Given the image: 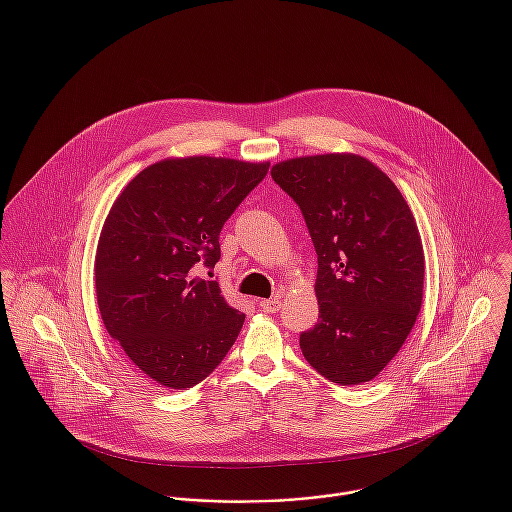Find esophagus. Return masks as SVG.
I'll return each mask as SVG.
<instances>
[{
	"instance_id": "esophagus-1",
	"label": "esophagus",
	"mask_w": 512,
	"mask_h": 512,
	"mask_svg": "<svg viewBox=\"0 0 512 512\" xmlns=\"http://www.w3.org/2000/svg\"><path fill=\"white\" fill-rule=\"evenodd\" d=\"M280 303H282L280 295L270 297V299H260V307H262L266 313H276V311L280 309Z\"/></svg>"
}]
</instances>
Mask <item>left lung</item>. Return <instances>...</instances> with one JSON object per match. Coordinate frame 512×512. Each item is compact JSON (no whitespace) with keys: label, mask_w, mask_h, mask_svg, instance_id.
Instances as JSON below:
<instances>
[{"label":"left lung","mask_w":512,"mask_h":512,"mask_svg":"<svg viewBox=\"0 0 512 512\" xmlns=\"http://www.w3.org/2000/svg\"><path fill=\"white\" fill-rule=\"evenodd\" d=\"M274 181L299 205L315 252L319 319L305 361L341 386L378 376L408 339L424 297V248L392 179L357 153L292 157Z\"/></svg>","instance_id":"8db88e82"}]
</instances>
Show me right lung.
<instances>
[{"mask_svg":"<svg viewBox=\"0 0 512 512\" xmlns=\"http://www.w3.org/2000/svg\"><path fill=\"white\" fill-rule=\"evenodd\" d=\"M270 161L189 155L142 169L102 224L94 288L100 317L153 382L187 390L234 345L244 313L193 266H215L222 224L266 177Z\"/></svg>","mask_w":512,"mask_h":512,"instance_id":"obj_1","label":"right lung"}]
</instances>
